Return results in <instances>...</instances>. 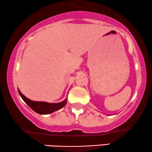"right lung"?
Returning a JSON list of instances; mask_svg holds the SVG:
<instances>
[{"mask_svg": "<svg viewBox=\"0 0 152 152\" xmlns=\"http://www.w3.org/2000/svg\"><path fill=\"white\" fill-rule=\"evenodd\" d=\"M19 94L21 98L26 103L37 113L40 115H47L51 114L56 110H60L61 108L64 107L67 102V99H65L64 101L57 102V103H49L47 102L40 101H33L28 98H27L25 96H23L21 91L18 89Z\"/></svg>", "mask_w": 152, "mask_h": 152, "instance_id": "obj_1", "label": "right lung"}]
</instances>
